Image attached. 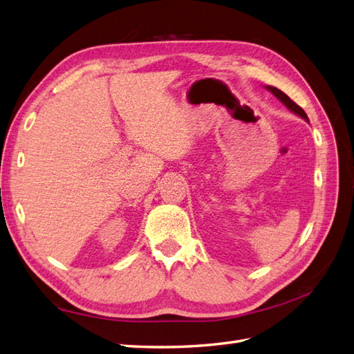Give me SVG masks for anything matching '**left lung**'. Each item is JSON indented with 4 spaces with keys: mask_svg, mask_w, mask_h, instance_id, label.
Instances as JSON below:
<instances>
[{
    "mask_svg": "<svg viewBox=\"0 0 354 354\" xmlns=\"http://www.w3.org/2000/svg\"><path fill=\"white\" fill-rule=\"evenodd\" d=\"M267 90H269V91H272L274 95H276V97L277 99H279L285 106H286V108L289 109V111H291V112H294V113H297L298 116H301L303 118V120H306V121H308V118H307V115H306V112L301 109V108H299V106L297 104V103H294L291 99H289L288 97V95L283 93V91H281V90H277L276 87H270V85H267V87H266Z\"/></svg>",
    "mask_w": 354,
    "mask_h": 354,
    "instance_id": "8db88e82",
    "label": "left lung"
}]
</instances>
